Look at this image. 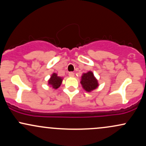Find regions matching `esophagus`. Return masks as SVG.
I'll use <instances>...</instances> for the list:
<instances>
[{
  "label": "esophagus",
  "mask_w": 146,
  "mask_h": 146,
  "mask_svg": "<svg viewBox=\"0 0 146 146\" xmlns=\"http://www.w3.org/2000/svg\"><path fill=\"white\" fill-rule=\"evenodd\" d=\"M68 75H69L70 77H73L75 75V74L74 73H73V72H69V73H68Z\"/></svg>",
  "instance_id": "esophagus-1"
}]
</instances>
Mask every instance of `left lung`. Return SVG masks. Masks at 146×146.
I'll use <instances>...</instances> for the list:
<instances>
[{
  "label": "left lung",
  "instance_id": "1",
  "mask_svg": "<svg viewBox=\"0 0 146 146\" xmlns=\"http://www.w3.org/2000/svg\"><path fill=\"white\" fill-rule=\"evenodd\" d=\"M80 83H81L84 89L88 93L96 89L99 86L98 80L95 78L94 74L92 71H88L86 73H84L82 75Z\"/></svg>",
  "mask_w": 146,
  "mask_h": 146
}]
</instances>
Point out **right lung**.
Instances as JSON below:
<instances>
[{
	"mask_svg": "<svg viewBox=\"0 0 146 146\" xmlns=\"http://www.w3.org/2000/svg\"><path fill=\"white\" fill-rule=\"evenodd\" d=\"M62 82V78L61 77L58 76L56 73H53L51 78L48 81V84L49 86L52 87L54 89H57L60 86Z\"/></svg>",
	"mask_w": 146,
	"mask_h": 146,
	"instance_id": "add662e5",
	"label": "right lung"
}]
</instances>
